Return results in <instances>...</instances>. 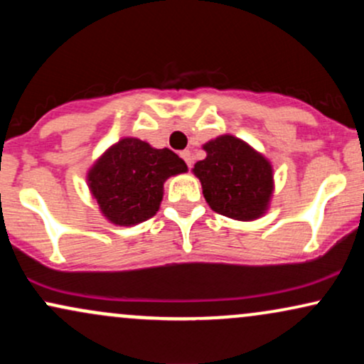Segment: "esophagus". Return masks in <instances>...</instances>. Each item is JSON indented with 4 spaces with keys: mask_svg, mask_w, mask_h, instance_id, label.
Listing matches in <instances>:
<instances>
[{
    "mask_svg": "<svg viewBox=\"0 0 364 364\" xmlns=\"http://www.w3.org/2000/svg\"><path fill=\"white\" fill-rule=\"evenodd\" d=\"M179 156H181V157H183V161L186 162L188 168H191V164H193V159H191V154L188 152V150H183V152L179 154Z\"/></svg>",
    "mask_w": 364,
    "mask_h": 364,
    "instance_id": "1",
    "label": "esophagus"
}]
</instances>
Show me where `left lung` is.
I'll return each instance as SVG.
<instances>
[{
	"label": "left lung",
	"instance_id": "1",
	"mask_svg": "<svg viewBox=\"0 0 364 364\" xmlns=\"http://www.w3.org/2000/svg\"><path fill=\"white\" fill-rule=\"evenodd\" d=\"M203 149L207 157L193 171L212 210L237 220L260 217L272 195L269 162L231 135L208 141Z\"/></svg>",
	"mask_w": 364,
	"mask_h": 364
}]
</instances>
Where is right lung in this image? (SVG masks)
Listing matches in <instances>:
<instances>
[{
	"instance_id": "add662e5",
	"label": "right lung",
	"mask_w": 364,
	"mask_h": 364,
	"mask_svg": "<svg viewBox=\"0 0 364 364\" xmlns=\"http://www.w3.org/2000/svg\"><path fill=\"white\" fill-rule=\"evenodd\" d=\"M186 169L185 161L173 150L123 139L90 169L89 185L111 223L133 225L156 214L166 179Z\"/></svg>"
}]
</instances>
